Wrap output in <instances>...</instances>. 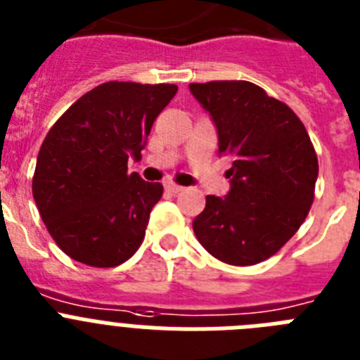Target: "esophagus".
Wrapping results in <instances>:
<instances>
[{"mask_svg": "<svg viewBox=\"0 0 360 360\" xmlns=\"http://www.w3.org/2000/svg\"><path fill=\"white\" fill-rule=\"evenodd\" d=\"M165 188H167V192H170V193H179V192H183V186H179V184H176V183H167L165 184Z\"/></svg>", "mask_w": 360, "mask_h": 360, "instance_id": "1", "label": "esophagus"}]
</instances>
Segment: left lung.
<instances>
[{
  "label": "left lung",
  "mask_w": 360,
  "mask_h": 360,
  "mask_svg": "<svg viewBox=\"0 0 360 360\" xmlns=\"http://www.w3.org/2000/svg\"><path fill=\"white\" fill-rule=\"evenodd\" d=\"M190 92L210 112L219 155L232 159V188L206 195L193 219L202 248L233 266L275 255L304 223L315 195L319 161L304 124L286 103L250 81L192 83Z\"/></svg>",
  "instance_id": "obj_1"
}]
</instances>
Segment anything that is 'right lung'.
<instances>
[{"instance_id":"obj_1","label":"right lung","mask_w":360,"mask_h":360,"mask_svg":"<svg viewBox=\"0 0 360 360\" xmlns=\"http://www.w3.org/2000/svg\"><path fill=\"white\" fill-rule=\"evenodd\" d=\"M177 86L108 81L81 96L46 134L32 195L68 257L94 268L128 261L145 239L161 183L128 174Z\"/></svg>"}]
</instances>
